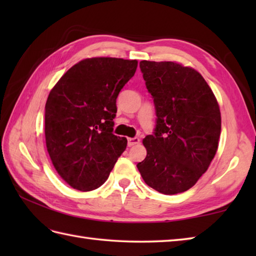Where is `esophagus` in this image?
Returning <instances> with one entry per match:
<instances>
[{
	"instance_id": "obj_1",
	"label": "esophagus",
	"mask_w": 256,
	"mask_h": 256,
	"mask_svg": "<svg viewBox=\"0 0 256 256\" xmlns=\"http://www.w3.org/2000/svg\"><path fill=\"white\" fill-rule=\"evenodd\" d=\"M138 143H140V138H128V144L130 148H131V146L136 145Z\"/></svg>"
}]
</instances>
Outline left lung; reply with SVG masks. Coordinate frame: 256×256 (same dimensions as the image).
Wrapping results in <instances>:
<instances>
[{"instance_id": "left-lung-1", "label": "left lung", "mask_w": 256, "mask_h": 256, "mask_svg": "<svg viewBox=\"0 0 256 256\" xmlns=\"http://www.w3.org/2000/svg\"><path fill=\"white\" fill-rule=\"evenodd\" d=\"M154 99L156 126L143 140L148 150L138 170L164 194L192 188L218 150L221 114L214 92L194 69L172 62H140Z\"/></svg>"}]
</instances>
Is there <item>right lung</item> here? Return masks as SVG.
<instances>
[{"instance_id": "right-lung-1", "label": "right lung", "mask_w": 256, "mask_h": 256, "mask_svg": "<svg viewBox=\"0 0 256 256\" xmlns=\"http://www.w3.org/2000/svg\"><path fill=\"white\" fill-rule=\"evenodd\" d=\"M138 60L96 57L76 64L52 89L45 106V138L52 165L80 192L106 182L128 140L113 134L116 98Z\"/></svg>"}]
</instances>
